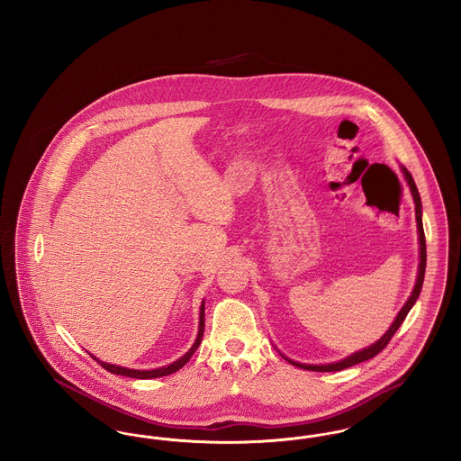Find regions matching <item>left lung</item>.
Returning a JSON list of instances; mask_svg holds the SVG:
<instances>
[{
    "label": "left lung",
    "mask_w": 461,
    "mask_h": 461,
    "mask_svg": "<svg viewBox=\"0 0 461 461\" xmlns=\"http://www.w3.org/2000/svg\"><path fill=\"white\" fill-rule=\"evenodd\" d=\"M401 167V173L404 176L408 186H410V192H411V197L415 202V218H417V231H418V273L417 280H415V286L411 290V295L408 297V301L404 303V306L401 307V311L397 312V316L393 321V325L389 327V330L376 340L373 342L372 346L365 348V349H359V351L352 352L349 356H346L344 359H339V361H333V363H327V365H307V363H299V361H294L290 357H286L284 352L282 357H285L286 361L297 368H303V370H309V372H339V370H344V368H349L354 366L357 363H363L366 359H372L373 356H376L378 352L382 351L389 340L393 339L397 329L402 325L404 318L408 316V312L411 311V307L415 306V303L418 301V295L421 292V285H423V276H425V266H427V247H425V233H423V222H421V200H420V194H418L417 185L413 181L411 175L408 173V169L404 166H399Z\"/></svg>",
    "instance_id": "obj_1"
}]
</instances>
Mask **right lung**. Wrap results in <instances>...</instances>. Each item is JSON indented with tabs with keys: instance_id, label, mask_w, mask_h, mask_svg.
<instances>
[{
	"instance_id": "right-lung-1",
	"label": "right lung",
	"mask_w": 461,
	"mask_h": 461,
	"mask_svg": "<svg viewBox=\"0 0 461 461\" xmlns=\"http://www.w3.org/2000/svg\"><path fill=\"white\" fill-rule=\"evenodd\" d=\"M203 316H205V301H202V304H200V312H198V333L197 339H195V342H194V346L188 349V351L185 352L181 357H177L176 361L173 363H169V365H166V366H160V368H154V370H134V368H126V366H119V365H112V363H105V361H102V359H98L96 356H93L107 372L115 373V375H124V376H131V378H140V380H147V378H157V376H166V375H171V373L177 372V370H181L190 359H192V356L195 354V351L198 349V346H200V342H202V337H203V325H205V320H203Z\"/></svg>"
}]
</instances>
